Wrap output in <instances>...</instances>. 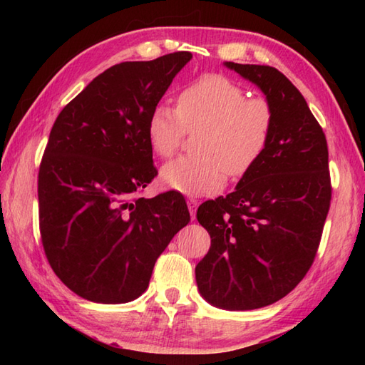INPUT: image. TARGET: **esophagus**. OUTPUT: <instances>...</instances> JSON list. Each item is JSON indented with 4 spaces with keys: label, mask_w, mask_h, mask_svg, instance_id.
Returning <instances> with one entry per match:
<instances>
[{
    "label": "esophagus",
    "mask_w": 365,
    "mask_h": 365,
    "mask_svg": "<svg viewBox=\"0 0 365 365\" xmlns=\"http://www.w3.org/2000/svg\"><path fill=\"white\" fill-rule=\"evenodd\" d=\"M197 205H199V202H197V200H196L195 197H190V199H188V208H190V213H191L192 218H195V216H196Z\"/></svg>",
    "instance_id": "esophagus-1"
}]
</instances>
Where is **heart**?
I'll list each match as a JSON object with an SVG mask.
<instances>
[{
	"label": "heart",
	"instance_id": "obj_1",
	"mask_svg": "<svg viewBox=\"0 0 365 365\" xmlns=\"http://www.w3.org/2000/svg\"><path fill=\"white\" fill-rule=\"evenodd\" d=\"M274 110L267 98L224 75H205L177 97V110L157 105L147 122V138L160 158H170L187 133L197 157H183L161 169L166 188L183 195H210L226 180L246 175L265 153L274 130Z\"/></svg>",
	"mask_w": 365,
	"mask_h": 365
}]
</instances>
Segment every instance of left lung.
I'll list each match as a JSON object with an SVG mask.
<instances>
[{
    "label": "left lung",
    "instance_id": "1",
    "mask_svg": "<svg viewBox=\"0 0 365 365\" xmlns=\"http://www.w3.org/2000/svg\"><path fill=\"white\" fill-rule=\"evenodd\" d=\"M226 66L257 84L276 120L265 153L235 191L197 208L212 246L196 282L210 304L250 311L284 298L312 267L332 187L327 136L293 83L269 66Z\"/></svg>",
    "mask_w": 365,
    "mask_h": 365
}]
</instances>
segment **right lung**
Returning <instances> with one entry per match:
<instances>
[{
    "instance_id": "add662e5",
    "label": "right lung",
    "mask_w": 365,
    "mask_h": 365,
    "mask_svg": "<svg viewBox=\"0 0 365 365\" xmlns=\"http://www.w3.org/2000/svg\"><path fill=\"white\" fill-rule=\"evenodd\" d=\"M191 58L175 51L106 68L53 123L38 168V229L54 274L84 299H136L190 222L180 192L136 195L158 174L149 115Z\"/></svg>"
}]
</instances>
